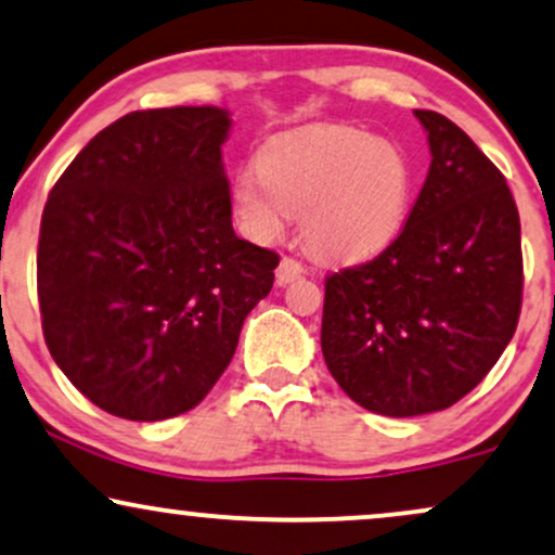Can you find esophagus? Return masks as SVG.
Wrapping results in <instances>:
<instances>
[{
	"instance_id": "1",
	"label": "esophagus",
	"mask_w": 555,
	"mask_h": 555,
	"mask_svg": "<svg viewBox=\"0 0 555 555\" xmlns=\"http://www.w3.org/2000/svg\"><path fill=\"white\" fill-rule=\"evenodd\" d=\"M301 273H305V266H301L297 258L284 256L282 263H279V269H276V282L279 284H292V282H297Z\"/></svg>"
}]
</instances>
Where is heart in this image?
<instances>
[{"instance_id": "1", "label": "heart", "mask_w": 555, "mask_h": 555, "mask_svg": "<svg viewBox=\"0 0 555 555\" xmlns=\"http://www.w3.org/2000/svg\"><path fill=\"white\" fill-rule=\"evenodd\" d=\"M415 173L404 151L366 130L318 125L269 140L235 179V212L250 237L276 241L301 215L318 256L363 261L404 225Z\"/></svg>"}]
</instances>
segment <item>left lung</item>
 Wrapping results in <instances>:
<instances>
[{"label": "left lung", "mask_w": 555, "mask_h": 555, "mask_svg": "<svg viewBox=\"0 0 555 555\" xmlns=\"http://www.w3.org/2000/svg\"><path fill=\"white\" fill-rule=\"evenodd\" d=\"M430 171L402 233L330 273L322 356L356 404L387 417L446 410L500 361L522 307L520 215L507 179L459 125L415 109Z\"/></svg>", "instance_id": "obj_1"}]
</instances>
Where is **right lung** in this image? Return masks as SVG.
I'll use <instances>...</instances> for the list:
<instances>
[{
	"mask_svg": "<svg viewBox=\"0 0 555 555\" xmlns=\"http://www.w3.org/2000/svg\"><path fill=\"white\" fill-rule=\"evenodd\" d=\"M220 107L140 109L96 132L48 194L38 241L46 346L115 417L189 412L233 359L279 256L233 230Z\"/></svg>",
	"mask_w": 555,
	"mask_h": 555,
	"instance_id": "add662e5",
	"label": "right lung"
}]
</instances>
